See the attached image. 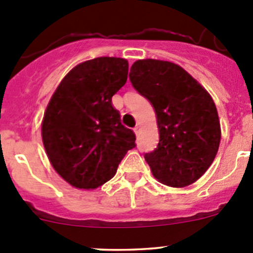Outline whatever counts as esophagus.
<instances>
[{"label": "esophagus", "mask_w": 253, "mask_h": 253, "mask_svg": "<svg viewBox=\"0 0 253 253\" xmlns=\"http://www.w3.org/2000/svg\"><path fill=\"white\" fill-rule=\"evenodd\" d=\"M133 131H134V133H136V134H138V132L141 131V127H139L138 125H137V126L134 127V128H133Z\"/></svg>", "instance_id": "obj_1"}]
</instances>
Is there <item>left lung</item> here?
Masks as SVG:
<instances>
[{"label":"left lung","mask_w":253,"mask_h":253,"mask_svg":"<svg viewBox=\"0 0 253 253\" xmlns=\"http://www.w3.org/2000/svg\"><path fill=\"white\" fill-rule=\"evenodd\" d=\"M129 81L157 115L159 143L144 154L153 176L171 187L197 181L211 165L220 143V122L211 96L169 61H136Z\"/></svg>","instance_id":"obj_1"}]
</instances>
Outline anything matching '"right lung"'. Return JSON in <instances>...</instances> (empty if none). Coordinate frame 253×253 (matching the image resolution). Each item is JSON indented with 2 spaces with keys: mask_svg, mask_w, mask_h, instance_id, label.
Returning a JSON list of instances; mask_svg holds the SVG:
<instances>
[{
  "mask_svg": "<svg viewBox=\"0 0 253 253\" xmlns=\"http://www.w3.org/2000/svg\"><path fill=\"white\" fill-rule=\"evenodd\" d=\"M128 62L96 57L76 66L51 96L42 136L51 165L77 188H96L114 177L133 131L121 124L111 98L125 85Z\"/></svg>",
  "mask_w": 253,
  "mask_h": 253,
  "instance_id": "add662e5",
  "label": "right lung"
}]
</instances>
